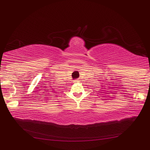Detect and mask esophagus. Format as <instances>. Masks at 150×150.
I'll list each match as a JSON object with an SVG mask.
<instances>
[{
    "instance_id": "obj_1",
    "label": "esophagus",
    "mask_w": 150,
    "mask_h": 150,
    "mask_svg": "<svg viewBox=\"0 0 150 150\" xmlns=\"http://www.w3.org/2000/svg\"><path fill=\"white\" fill-rule=\"evenodd\" d=\"M80 82V81H79V79H77V80L74 81V82Z\"/></svg>"
}]
</instances>
